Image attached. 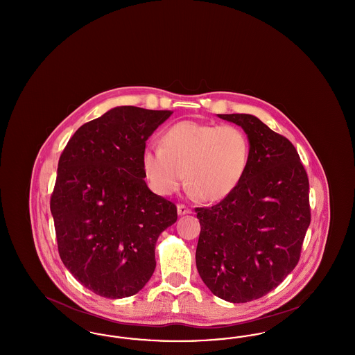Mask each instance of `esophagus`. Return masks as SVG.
<instances>
[{"label": "esophagus", "mask_w": 355, "mask_h": 355, "mask_svg": "<svg viewBox=\"0 0 355 355\" xmlns=\"http://www.w3.org/2000/svg\"><path fill=\"white\" fill-rule=\"evenodd\" d=\"M177 211H178L180 216H185V214H190L191 213V210L186 205H182V203L177 205Z\"/></svg>", "instance_id": "1"}]
</instances>
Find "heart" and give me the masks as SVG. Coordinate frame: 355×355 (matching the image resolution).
I'll use <instances>...</instances> for the list:
<instances>
[{
	"label": "heart",
	"instance_id": "1",
	"mask_svg": "<svg viewBox=\"0 0 355 355\" xmlns=\"http://www.w3.org/2000/svg\"><path fill=\"white\" fill-rule=\"evenodd\" d=\"M249 154V139L234 125L181 121L164 132L161 148L144 152L142 169L159 196L174 194L186 175L191 194L218 202L241 184Z\"/></svg>",
	"mask_w": 355,
	"mask_h": 355
}]
</instances>
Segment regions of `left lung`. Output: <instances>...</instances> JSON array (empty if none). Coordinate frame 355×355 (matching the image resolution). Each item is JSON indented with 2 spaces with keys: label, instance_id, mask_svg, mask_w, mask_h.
<instances>
[{
  "label": "left lung",
  "instance_id": "8db88e82",
  "mask_svg": "<svg viewBox=\"0 0 355 355\" xmlns=\"http://www.w3.org/2000/svg\"><path fill=\"white\" fill-rule=\"evenodd\" d=\"M218 117L248 135L249 164L229 197L196 209V263L214 295L245 304L266 295L297 266L311 220L309 178L286 137L252 114Z\"/></svg>",
  "mask_w": 355,
  "mask_h": 355
}]
</instances>
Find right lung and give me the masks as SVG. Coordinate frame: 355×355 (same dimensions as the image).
I'll list each match as a JSON object with an SVG mask.
<instances>
[{
  "label": "right lung",
  "mask_w": 355,
  "mask_h": 355,
  "mask_svg": "<svg viewBox=\"0 0 355 355\" xmlns=\"http://www.w3.org/2000/svg\"><path fill=\"white\" fill-rule=\"evenodd\" d=\"M170 110L119 106L84 123L58 161L51 198L58 253L77 281L105 298L148 284L155 242L177 207L145 182L142 154Z\"/></svg>",
  "instance_id": "obj_1"
}]
</instances>
